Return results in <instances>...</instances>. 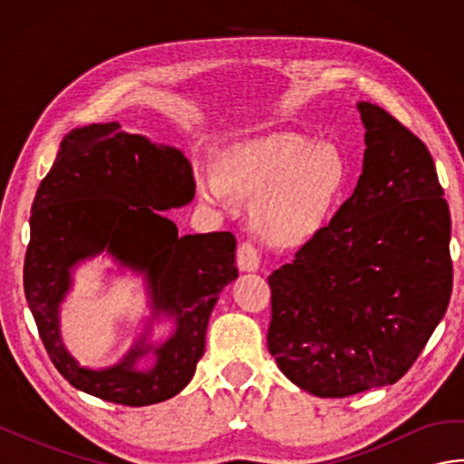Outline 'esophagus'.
<instances>
[{
	"label": "esophagus",
	"mask_w": 464,
	"mask_h": 464,
	"mask_svg": "<svg viewBox=\"0 0 464 464\" xmlns=\"http://www.w3.org/2000/svg\"><path fill=\"white\" fill-rule=\"evenodd\" d=\"M237 267L241 271H257L259 269V251L251 241L239 243Z\"/></svg>",
	"instance_id": "1"
}]
</instances>
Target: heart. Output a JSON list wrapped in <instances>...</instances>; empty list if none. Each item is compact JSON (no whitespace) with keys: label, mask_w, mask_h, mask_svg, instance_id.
Here are the masks:
<instances>
[{"label":"heart","mask_w":464,"mask_h":464,"mask_svg":"<svg viewBox=\"0 0 464 464\" xmlns=\"http://www.w3.org/2000/svg\"><path fill=\"white\" fill-rule=\"evenodd\" d=\"M347 179L341 153L297 133H273L233 145L221 171L199 173L207 201L229 205L235 193L255 195L253 215L277 241L307 237L329 215Z\"/></svg>","instance_id":"b5f03b06"}]
</instances>
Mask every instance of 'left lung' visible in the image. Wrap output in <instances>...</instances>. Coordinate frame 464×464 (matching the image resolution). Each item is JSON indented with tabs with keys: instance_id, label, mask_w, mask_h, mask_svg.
I'll return each instance as SVG.
<instances>
[{
	"instance_id": "left-lung-1",
	"label": "left lung",
	"mask_w": 464,
	"mask_h": 464,
	"mask_svg": "<svg viewBox=\"0 0 464 464\" xmlns=\"http://www.w3.org/2000/svg\"><path fill=\"white\" fill-rule=\"evenodd\" d=\"M362 173L327 225L269 275V353L311 395L341 399L397 382L447 311L450 213L419 137L359 103Z\"/></svg>"
}]
</instances>
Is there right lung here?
I'll use <instances>...</instances> for the list:
<instances>
[{
  "mask_svg": "<svg viewBox=\"0 0 464 464\" xmlns=\"http://www.w3.org/2000/svg\"><path fill=\"white\" fill-rule=\"evenodd\" d=\"M193 195L191 163L175 147H157L121 131L120 123L82 127L63 140L32 205L24 291L49 359L75 389L145 407L171 399L191 381L215 303L239 275L233 233L179 237L160 213ZM103 248L145 270L156 308L176 314L178 333L156 352L158 364L147 373L132 369L139 348L111 370L90 372L58 341L56 304L68 286V267Z\"/></svg>",
  "mask_w": 464,
  "mask_h": 464,
  "instance_id": "obj_1",
  "label": "right lung"
}]
</instances>
